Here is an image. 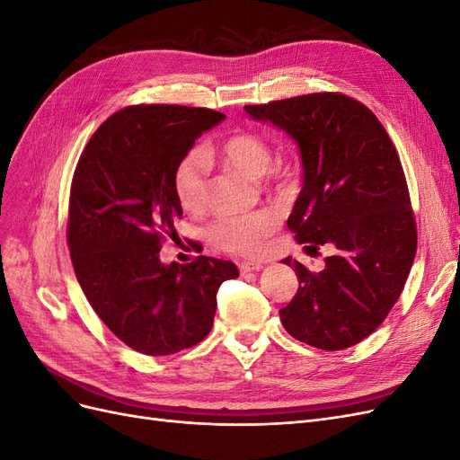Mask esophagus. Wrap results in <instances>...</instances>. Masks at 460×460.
Instances as JSON below:
<instances>
[{"label":"esophagus","instance_id":"obj_1","mask_svg":"<svg viewBox=\"0 0 460 460\" xmlns=\"http://www.w3.org/2000/svg\"><path fill=\"white\" fill-rule=\"evenodd\" d=\"M262 267H264V264L259 262V261H243V262H240V272L242 274H245V272H257Z\"/></svg>","mask_w":460,"mask_h":460}]
</instances>
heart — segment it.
Returning a JSON list of instances; mask_svg holds the SVG:
<instances>
[{"label": "heart", "instance_id": "obj_1", "mask_svg": "<svg viewBox=\"0 0 460 460\" xmlns=\"http://www.w3.org/2000/svg\"><path fill=\"white\" fill-rule=\"evenodd\" d=\"M207 155H213L211 149H191L178 161L174 169V193L178 203L186 211H199L207 199ZM218 155L252 176H262L270 169L272 153L269 144L259 134L238 132L226 137L218 147ZM280 182L284 174H276ZM278 226V215L269 208L245 213L226 215L217 218L208 228V238L230 253L257 255L269 235Z\"/></svg>", "mask_w": 460, "mask_h": 460}]
</instances>
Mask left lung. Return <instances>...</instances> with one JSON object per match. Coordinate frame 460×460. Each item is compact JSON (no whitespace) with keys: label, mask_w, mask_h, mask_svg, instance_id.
I'll list each match as a JSON object with an SVG mask.
<instances>
[{"label":"left lung","mask_w":460,"mask_h":460,"mask_svg":"<svg viewBox=\"0 0 460 460\" xmlns=\"http://www.w3.org/2000/svg\"><path fill=\"white\" fill-rule=\"evenodd\" d=\"M243 109L299 147L303 188L288 228L307 252L333 249L320 272L282 261L299 280L280 309L286 332L324 351L363 341L397 303L416 255L409 188L392 140L368 107L343 93Z\"/></svg>","instance_id":"1"}]
</instances>
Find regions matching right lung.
<instances>
[{"label":"right lung","instance_id":"obj_1","mask_svg":"<svg viewBox=\"0 0 460 460\" xmlns=\"http://www.w3.org/2000/svg\"><path fill=\"white\" fill-rule=\"evenodd\" d=\"M226 115L184 105H134L93 132L76 164L66 242L76 280L115 336L144 355H172L207 338L217 291L238 267L198 257L163 264L182 205L174 169Z\"/></svg>","mask_w":460,"mask_h":460}]
</instances>
